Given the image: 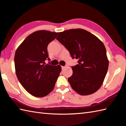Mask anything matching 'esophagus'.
<instances>
[{
	"instance_id": "obj_1",
	"label": "esophagus",
	"mask_w": 126,
	"mask_h": 126,
	"mask_svg": "<svg viewBox=\"0 0 126 126\" xmlns=\"http://www.w3.org/2000/svg\"><path fill=\"white\" fill-rule=\"evenodd\" d=\"M64 68H65V66H62V69H64Z\"/></svg>"
}]
</instances>
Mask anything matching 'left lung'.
I'll list each match as a JSON object with an SVG mask.
<instances>
[{"instance_id":"left-lung-1","label":"left lung","mask_w":126,"mask_h":126,"mask_svg":"<svg viewBox=\"0 0 126 126\" xmlns=\"http://www.w3.org/2000/svg\"><path fill=\"white\" fill-rule=\"evenodd\" d=\"M56 39L69 51L78 64L72 67L68 79L72 89L81 95H88L101 86L109 68L105 47L96 36L85 30L70 29L58 34Z\"/></svg>"}]
</instances>
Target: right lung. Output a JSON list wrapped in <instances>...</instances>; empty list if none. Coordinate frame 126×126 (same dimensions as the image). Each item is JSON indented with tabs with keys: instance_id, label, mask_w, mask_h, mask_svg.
<instances>
[{
	"instance_id": "obj_1",
	"label": "right lung",
	"mask_w": 126,
	"mask_h": 126,
	"mask_svg": "<svg viewBox=\"0 0 126 126\" xmlns=\"http://www.w3.org/2000/svg\"><path fill=\"white\" fill-rule=\"evenodd\" d=\"M58 32L46 30L34 32L25 38L16 50V74L20 84L31 95L46 96L51 92L61 72V66L45 65L49 60L47 46Z\"/></svg>"
}]
</instances>
